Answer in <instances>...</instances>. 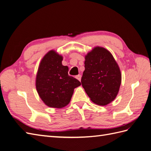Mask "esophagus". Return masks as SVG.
Returning a JSON list of instances; mask_svg holds the SVG:
<instances>
[{
  "instance_id": "esophagus-1",
  "label": "esophagus",
  "mask_w": 151,
  "mask_h": 151,
  "mask_svg": "<svg viewBox=\"0 0 151 151\" xmlns=\"http://www.w3.org/2000/svg\"><path fill=\"white\" fill-rule=\"evenodd\" d=\"M76 78L77 79H78L79 81H81V76L80 74L77 75V76H76Z\"/></svg>"
}]
</instances>
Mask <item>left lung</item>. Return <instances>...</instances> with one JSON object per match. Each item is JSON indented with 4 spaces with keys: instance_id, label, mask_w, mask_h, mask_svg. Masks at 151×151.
<instances>
[{
    "instance_id": "8db88e82",
    "label": "left lung",
    "mask_w": 151,
    "mask_h": 151,
    "mask_svg": "<svg viewBox=\"0 0 151 151\" xmlns=\"http://www.w3.org/2000/svg\"><path fill=\"white\" fill-rule=\"evenodd\" d=\"M81 83L93 103L105 106L116 98L121 83L119 65L111 52L96 46L85 56Z\"/></svg>"
}]
</instances>
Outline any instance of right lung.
Returning a JSON list of instances; mask_svg holds the SVG:
<instances>
[{"label":"right lung","instance_id":"add662e5","mask_svg":"<svg viewBox=\"0 0 151 151\" xmlns=\"http://www.w3.org/2000/svg\"><path fill=\"white\" fill-rule=\"evenodd\" d=\"M63 56L55 50L48 51L39 63L35 86L39 97L47 106L61 109L70 103L74 89L81 84L68 76V67L62 65Z\"/></svg>","mask_w":151,"mask_h":151}]
</instances>
